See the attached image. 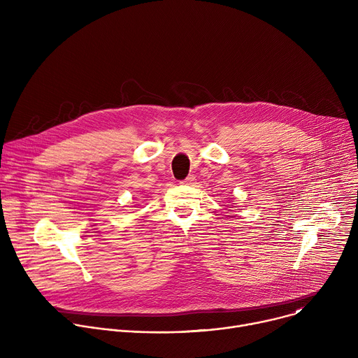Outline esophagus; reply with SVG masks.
I'll return each instance as SVG.
<instances>
[{
  "mask_svg": "<svg viewBox=\"0 0 358 358\" xmlns=\"http://www.w3.org/2000/svg\"><path fill=\"white\" fill-rule=\"evenodd\" d=\"M194 181H195V177H194V176H188V177L182 181V184H194Z\"/></svg>",
  "mask_w": 358,
  "mask_h": 358,
  "instance_id": "obj_1",
  "label": "esophagus"
}]
</instances>
